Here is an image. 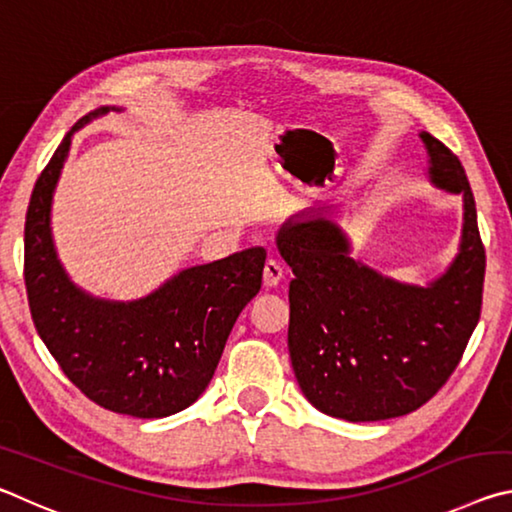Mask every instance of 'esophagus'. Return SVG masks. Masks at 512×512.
<instances>
[{
  "mask_svg": "<svg viewBox=\"0 0 512 512\" xmlns=\"http://www.w3.org/2000/svg\"><path fill=\"white\" fill-rule=\"evenodd\" d=\"M284 277V266L277 262V259H268L266 266H264V287L273 289L277 284L282 282Z\"/></svg>",
  "mask_w": 512,
  "mask_h": 512,
  "instance_id": "1",
  "label": "esophagus"
}]
</instances>
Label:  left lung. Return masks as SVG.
<instances>
[{"label": "left lung", "mask_w": 512, "mask_h": 512, "mask_svg": "<svg viewBox=\"0 0 512 512\" xmlns=\"http://www.w3.org/2000/svg\"><path fill=\"white\" fill-rule=\"evenodd\" d=\"M429 180L463 196L461 248L427 287L397 282L350 257L329 210L300 212L277 232L291 266L289 354L307 400L332 418L377 422L420 409L456 370L481 316L485 248L461 160L420 133Z\"/></svg>", "instance_id": "obj_1"}]
</instances>
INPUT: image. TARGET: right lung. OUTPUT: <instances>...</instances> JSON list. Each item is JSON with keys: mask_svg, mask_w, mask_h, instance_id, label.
<instances>
[{"mask_svg": "<svg viewBox=\"0 0 512 512\" xmlns=\"http://www.w3.org/2000/svg\"><path fill=\"white\" fill-rule=\"evenodd\" d=\"M103 106L76 121L33 187L24 223V282L33 325L60 370L92 402L133 418H167L210 384L241 314L259 289L264 248L192 266L149 296L101 300L76 287L51 239V198L72 135Z\"/></svg>", "mask_w": 512, "mask_h": 512, "instance_id": "obj_1", "label": "right lung"}]
</instances>
